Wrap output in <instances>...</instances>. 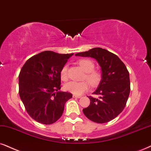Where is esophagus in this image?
<instances>
[{
  "mask_svg": "<svg viewBox=\"0 0 151 151\" xmlns=\"http://www.w3.org/2000/svg\"><path fill=\"white\" fill-rule=\"evenodd\" d=\"M81 95H73V98H81Z\"/></svg>",
  "mask_w": 151,
  "mask_h": 151,
  "instance_id": "34e87169",
  "label": "esophagus"
}]
</instances>
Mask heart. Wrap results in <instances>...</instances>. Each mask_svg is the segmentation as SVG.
<instances>
[{
  "label": "heart",
  "instance_id": "obj_1",
  "mask_svg": "<svg viewBox=\"0 0 151 151\" xmlns=\"http://www.w3.org/2000/svg\"><path fill=\"white\" fill-rule=\"evenodd\" d=\"M81 68L86 72L83 79H87L92 86H96L101 80V74L98 70H94L95 64L90 59H81L78 61ZM60 77L62 81H65L68 79V66L64 65L60 71ZM90 84L87 81H71L64 86V88L68 92L74 95H81L88 90Z\"/></svg>",
  "mask_w": 151,
  "mask_h": 151
}]
</instances>
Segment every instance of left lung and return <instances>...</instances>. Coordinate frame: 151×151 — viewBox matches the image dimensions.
Masks as SVG:
<instances>
[{"label":"left lung","mask_w":151,"mask_h":151,"mask_svg":"<svg viewBox=\"0 0 151 151\" xmlns=\"http://www.w3.org/2000/svg\"><path fill=\"white\" fill-rule=\"evenodd\" d=\"M75 56L91 57L98 62L102 70V79L93 94L100 98H88L90 105L83 109L84 115L93 122L104 123L123 111L130 92L129 72L126 66L114 53L96 47Z\"/></svg>","instance_id":"8db88e82"}]
</instances>
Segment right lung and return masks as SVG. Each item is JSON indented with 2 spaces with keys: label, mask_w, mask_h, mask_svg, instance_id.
I'll list each match as a JSON object with an SVG mask.
<instances>
[{
  "label": "right lung",
  "mask_w": 151,
  "mask_h": 151,
  "mask_svg": "<svg viewBox=\"0 0 151 151\" xmlns=\"http://www.w3.org/2000/svg\"><path fill=\"white\" fill-rule=\"evenodd\" d=\"M73 53L45 51L30 58L19 74V93L26 111L38 123L50 125L62 116L72 98L60 89V71Z\"/></svg>",
  "instance_id": "obj_1"
}]
</instances>
